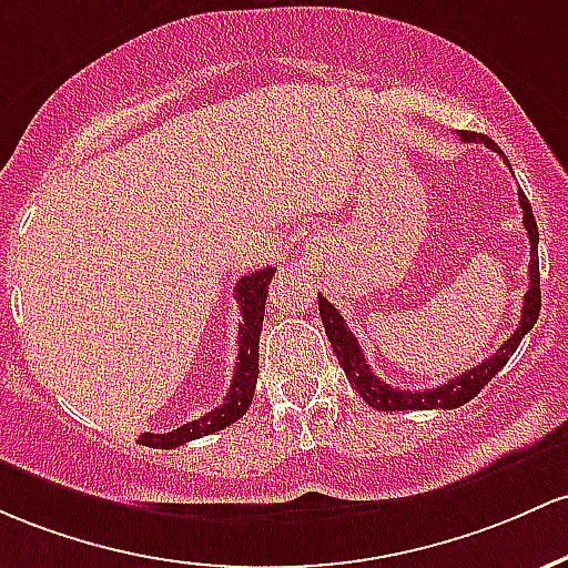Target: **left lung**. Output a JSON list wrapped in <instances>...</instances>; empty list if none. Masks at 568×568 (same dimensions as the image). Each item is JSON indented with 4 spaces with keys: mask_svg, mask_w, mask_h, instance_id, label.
Returning <instances> with one entry per match:
<instances>
[{
    "mask_svg": "<svg viewBox=\"0 0 568 568\" xmlns=\"http://www.w3.org/2000/svg\"><path fill=\"white\" fill-rule=\"evenodd\" d=\"M464 142H483L490 146L494 152L505 155L488 136L473 131H462ZM509 165V163H507ZM520 206H524V225L528 231V244H531V263H528V276H531V284H528L524 295V314H520V324L513 335L501 343V348L488 359H483L477 367L464 369L456 378H450L448 384H439L435 388H424V392H403V388H392L386 381H381L378 375L373 373L367 365L365 354H362L359 341H356L352 329L346 327L343 316L337 314V308L327 297L318 295V314H322V324L327 329L329 346L341 362L343 373H346L348 384H352L359 397L365 399L367 405H373L375 410H435V407H443V410H454V407L469 403L480 394V388L499 373L501 367L507 365L509 356L515 354V348L520 346L524 335L537 324L539 308H541V292H539V231L537 220H534L531 203L524 195V190L518 193Z\"/></svg>",
    "mask_w": 568,
    "mask_h": 568,
    "instance_id": "obj_1",
    "label": "left lung"
}]
</instances>
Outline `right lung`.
<instances>
[{
  "label": "right lung",
  "instance_id": "obj_1",
  "mask_svg": "<svg viewBox=\"0 0 568 568\" xmlns=\"http://www.w3.org/2000/svg\"><path fill=\"white\" fill-rule=\"evenodd\" d=\"M273 267H260V271L250 273V276L241 278L235 284V301L241 308V324H239V359H235L231 392H227L225 403L214 410H209L206 416L195 418V422L180 426L174 432H163V435H139L144 445L150 448H163L171 450L176 445L190 443V439H199L203 435H214V432L225 429L244 418V413L250 410L254 386H257V359H260V329H263V316H265V297H267V284L273 278Z\"/></svg>",
  "mask_w": 568,
  "mask_h": 568
}]
</instances>
